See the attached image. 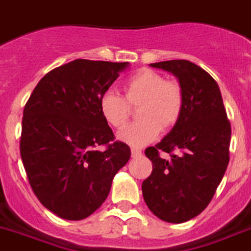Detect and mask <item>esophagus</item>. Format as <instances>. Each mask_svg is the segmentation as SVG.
<instances>
[{"label":"esophagus","mask_w":251,"mask_h":251,"mask_svg":"<svg viewBox=\"0 0 251 251\" xmlns=\"http://www.w3.org/2000/svg\"><path fill=\"white\" fill-rule=\"evenodd\" d=\"M131 154H132V157H139V156H142V151L138 150V148H132Z\"/></svg>","instance_id":"obj_1"}]
</instances>
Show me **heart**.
Wrapping results in <instances>:
<instances>
[{"mask_svg":"<svg viewBox=\"0 0 251 251\" xmlns=\"http://www.w3.org/2000/svg\"><path fill=\"white\" fill-rule=\"evenodd\" d=\"M125 98L105 91L99 99L101 117L108 125L121 129L129 121L131 108L138 107V119L119 132V139L131 147L153 142L161 129H173L184 109V90L176 79H166L153 69H140L126 79Z\"/></svg>","mask_w":251,"mask_h":251,"instance_id":"b5f03b06","label":"heart"}]
</instances>
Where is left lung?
<instances>
[{
  "instance_id": "8db88e82",
  "label": "left lung",
  "mask_w": 251,
  "mask_h": 251,
  "mask_svg": "<svg viewBox=\"0 0 251 251\" xmlns=\"http://www.w3.org/2000/svg\"><path fill=\"white\" fill-rule=\"evenodd\" d=\"M172 72L184 90V109L178 124L146 156L152 174L142 184L147 206L169 223H183L210 203L228 162L231 124L217 81L189 60L152 63ZM171 154L169 160L159 152Z\"/></svg>"
}]
</instances>
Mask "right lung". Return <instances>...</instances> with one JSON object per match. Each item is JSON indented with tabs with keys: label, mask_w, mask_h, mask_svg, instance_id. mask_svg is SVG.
Returning <instances> with one entry per match:
<instances>
[{
	"label": "right lung",
	"mask_w": 251,
	"mask_h": 251,
	"mask_svg": "<svg viewBox=\"0 0 251 251\" xmlns=\"http://www.w3.org/2000/svg\"><path fill=\"white\" fill-rule=\"evenodd\" d=\"M129 63L76 59L46 73L23 111L20 156L46 209L81 221L101 206L131 151L101 117L99 99ZM103 145L105 150L97 147Z\"/></svg>",
	"instance_id": "1"
}]
</instances>
